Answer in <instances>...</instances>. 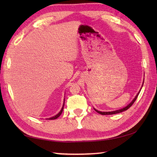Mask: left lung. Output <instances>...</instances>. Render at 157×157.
I'll return each instance as SVG.
<instances>
[{
  "label": "left lung",
  "instance_id": "obj_1",
  "mask_svg": "<svg viewBox=\"0 0 157 157\" xmlns=\"http://www.w3.org/2000/svg\"><path fill=\"white\" fill-rule=\"evenodd\" d=\"M143 84H144V82H143V84H142V87L143 86ZM141 89H142V88H141ZM140 90H140V91L138 92V93L137 94V95H136V96H135V98L133 99V101L129 103V105H127L126 106H125L124 108H123V109H119V110H117V111H109V112H102V111H98V110H96V109H94H94L95 110V111L97 112V113H100V114L101 115H113V114H117V113H121V112H123V111H126V110H128L130 106H132V105L134 104V102L136 101V98H138V96L139 95V94H140Z\"/></svg>",
  "mask_w": 157,
  "mask_h": 157
}]
</instances>
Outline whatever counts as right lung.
I'll list each match as a JSON object with an SVG mask.
<instances>
[{
  "instance_id": "right-lung-1",
  "label": "right lung",
  "mask_w": 157,
  "mask_h": 157,
  "mask_svg": "<svg viewBox=\"0 0 157 157\" xmlns=\"http://www.w3.org/2000/svg\"><path fill=\"white\" fill-rule=\"evenodd\" d=\"M64 105H65V99H64V102H63V107H62V109H61V111H60V112L58 113L57 115H55L54 117H51V118H49V119H50V120H52V119H57L61 115V113H62V112H63V107H64Z\"/></svg>"
}]
</instances>
